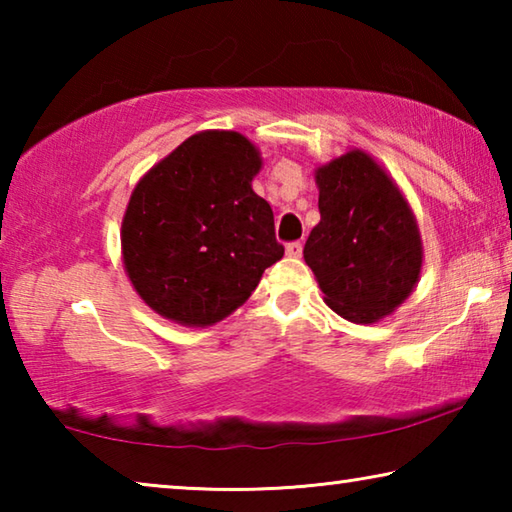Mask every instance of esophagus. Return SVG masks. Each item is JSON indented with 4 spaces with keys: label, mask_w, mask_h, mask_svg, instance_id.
<instances>
[{
    "label": "esophagus",
    "mask_w": 512,
    "mask_h": 512,
    "mask_svg": "<svg viewBox=\"0 0 512 512\" xmlns=\"http://www.w3.org/2000/svg\"><path fill=\"white\" fill-rule=\"evenodd\" d=\"M287 255L289 257H300L302 255V241H291V244H287Z\"/></svg>",
    "instance_id": "34e87169"
}]
</instances>
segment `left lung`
I'll use <instances>...</instances> for the list:
<instances>
[{"mask_svg":"<svg viewBox=\"0 0 512 512\" xmlns=\"http://www.w3.org/2000/svg\"><path fill=\"white\" fill-rule=\"evenodd\" d=\"M320 223L305 244L327 307L375 323L402 305L420 277L422 244L409 203L386 171L350 151L316 171Z\"/></svg>","mask_w":512,"mask_h":512,"instance_id":"1","label":"left lung"}]
</instances>
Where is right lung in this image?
Segmentation results:
<instances>
[{"mask_svg":"<svg viewBox=\"0 0 512 512\" xmlns=\"http://www.w3.org/2000/svg\"><path fill=\"white\" fill-rule=\"evenodd\" d=\"M259 167L244 135L205 131L133 189L121 223L124 266L160 316L189 327L219 323L282 259L271 205L250 187Z\"/></svg>","mask_w":512,"mask_h":512,"instance_id":"right-lung-1","label":"right lung"}]
</instances>
